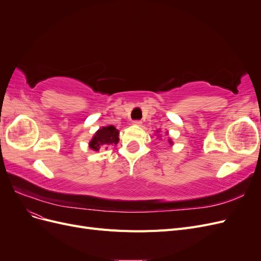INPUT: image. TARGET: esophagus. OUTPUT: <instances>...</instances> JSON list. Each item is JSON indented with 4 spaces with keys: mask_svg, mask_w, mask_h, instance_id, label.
<instances>
[{
    "mask_svg": "<svg viewBox=\"0 0 261 261\" xmlns=\"http://www.w3.org/2000/svg\"><path fill=\"white\" fill-rule=\"evenodd\" d=\"M133 124L136 125V126H141V125H143V122H141V121H134Z\"/></svg>",
    "mask_w": 261,
    "mask_h": 261,
    "instance_id": "obj_1",
    "label": "esophagus"
}]
</instances>
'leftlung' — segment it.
I'll list each match as a JSON object with an SVG mask.
<instances>
[{
    "label": "left lung",
    "instance_id": "8db88e82",
    "mask_svg": "<svg viewBox=\"0 0 261 261\" xmlns=\"http://www.w3.org/2000/svg\"><path fill=\"white\" fill-rule=\"evenodd\" d=\"M155 132H156V134H159V133H160V130H159V129L155 130ZM167 135H169V133H168V132H167ZM158 137H161V136L158 135ZM168 143H169L171 146H173V140H172L171 138H168Z\"/></svg>",
    "mask_w": 261,
    "mask_h": 261
}]
</instances>
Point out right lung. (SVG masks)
I'll return each instance as SVG.
<instances>
[{
  "instance_id": "1",
  "label": "right lung",
  "mask_w": 261,
  "mask_h": 261,
  "mask_svg": "<svg viewBox=\"0 0 261 261\" xmlns=\"http://www.w3.org/2000/svg\"><path fill=\"white\" fill-rule=\"evenodd\" d=\"M120 132L115 128L113 125L103 126V127L99 128L94 135L92 136L91 140L89 141V148L93 151H99L101 148H108V146H116L120 141L118 138Z\"/></svg>"
}]
</instances>
